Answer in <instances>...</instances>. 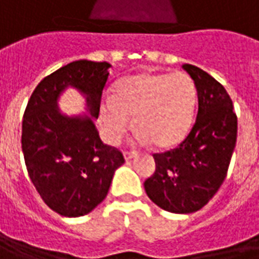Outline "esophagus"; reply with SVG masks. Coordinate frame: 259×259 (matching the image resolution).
I'll use <instances>...</instances> for the list:
<instances>
[{
	"mask_svg": "<svg viewBox=\"0 0 259 259\" xmlns=\"http://www.w3.org/2000/svg\"><path fill=\"white\" fill-rule=\"evenodd\" d=\"M136 157V153H133V151H124V160L129 161L132 160V158H135Z\"/></svg>",
	"mask_w": 259,
	"mask_h": 259,
	"instance_id": "1",
	"label": "esophagus"
}]
</instances>
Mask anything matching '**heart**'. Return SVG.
Instances as JSON below:
<instances>
[{
	"label": "heart",
	"instance_id": "obj_1",
	"mask_svg": "<svg viewBox=\"0 0 259 259\" xmlns=\"http://www.w3.org/2000/svg\"><path fill=\"white\" fill-rule=\"evenodd\" d=\"M196 101V85L185 73L126 77L117 82L113 99H105L101 108L106 139L120 142L133 117L137 142L175 146L192 126Z\"/></svg>",
	"mask_w": 259,
	"mask_h": 259
}]
</instances>
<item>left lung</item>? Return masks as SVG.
<instances>
[{
    "label": "left lung",
    "instance_id": "8db88e82",
    "mask_svg": "<svg viewBox=\"0 0 259 259\" xmlns=\"http://www.w3.org/2000/svg\"><path fill=\"white\" fill-rule=\"evenodd\" d=\"M182 68L198 91V116L192 130L165 153L154 154L155 171L144 189L155 205L171 213L202 209L223 184L237 140V116L224 87L192 64Z\"/></svg>",
    "mask_w": 259,
    "mask_h": 259
}]
</instances>
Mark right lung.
Returning <instances> with one entry per match:
<instances>
[{
  "label": "right lung",
  "instance_id": "obj_1",
  "mask_svg": "<svg viewBox=\"0 0 259 259\" xmlns=\"http://www.w3.org/2000/svg\"><path fill=\"white\" fill-rule=\"evenodd\" d=\"M109 63L78 60L41 79L25 109L22 151L29 178L46 205L66 218L92 211L106 198L123 154L104 144L94 119L109 77ZM68 86L87 99L90 115L61 114L57 101Z\"/></svg>",
  "mask_w": 259,
  "mask_h": 259
}]
</instances>
